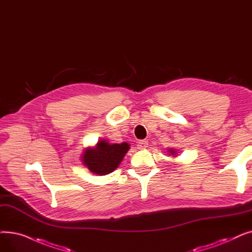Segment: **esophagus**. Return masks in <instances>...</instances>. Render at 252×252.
I'll return each instance as SVG.
<instances>
[{
	"mask_svg": "<svg viewBox=\"0 0 252 252\" xmlns=\"http://www.w3.org/2000/svg\"><path fill=\"white\" fill-rule=\"evenodd\" d=\"M147 147V141H140L138 144V148L139 149H145Z\"/></svg>",
	"mask_w": 252,
	"mask_h": 252,
	"instance_id": "obj_1",
	"label": "esophagus"
}]
</instances>
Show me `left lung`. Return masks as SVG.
Returning a JSON list of instances; mask_svg holds the SVG:
<instances>
[{
  "instance_id": "1",
  "label": "left lung",
  "mask_w": 252,
  "mask_h": 252,
  "mask_svg": "<svg viewBox=\"0 0 252 252\" xmlns=\"http://www.w3.org/2000/svg\"><path fill=\"white\" fill-rule=\"evenodd\" d=\"M167 152H168V154H169L171 157H177V155H178L177 150H175V149H173V148L168 149V150H167Z\"/></svg>"
}]
</instances>
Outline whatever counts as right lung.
I'll return each mask as SVG.
<instances>
[{"instance_id": "1", "label": "right lung", "mask_w": 252, "mask_h": 252, "mask_svg": "<svg viewBox=\"0 0 252 252\" xmlns=\"http://www.w3.org/2000/svg\"><path fill=\"white\" fill-rule=\"evenodd\" d=\"M129 148V144L126 142L111 144L108 140L102 139L95 146L87 147L84 150L81 160L92 174L104 176L118 167Z\"/></svg>"}]
</instances>
